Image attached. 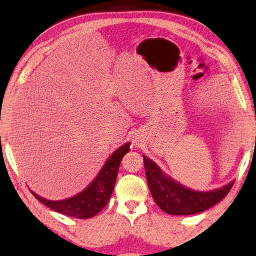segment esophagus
I'll list each match as a JSON object with an SVG mask.
<instances>
[{
  "label": "esophagus",
  "instance_id": "1",
  "mask_svg": "<svg viewBox=\"0 0 256 256\" xmlns=\"http://www.w3.org/2000/svg\"><path fill=\"white\" fill-rule=\"evenodd\" d=\"M132 143H134V145H140V138H137V137H134L132 138Z\"/></svg>",
  "mask_w": 256,
  "mask_h": 256
}]
</instances>
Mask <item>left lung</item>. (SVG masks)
Returning <instances> with one entry per match:
<instances>
[{
  "instance_id": "left-lung-1",
  "label": "left lung",
  "mask_w": 256,
  "mask_h": 256,
  "mask_svg": "<svg viewBox=\"0 0 256 256\" xmlns=\"http://www.w3.org/2000/svg\"><path fill=\"white\" fill-rule=\"evenodd\" d=\"M145 174L156 205L170 215H192L208 210L221 202L231 190L234 180L221 188L200 192L183 186L169 178L148 156H143Z\"/></svg>"
}]
</instances>
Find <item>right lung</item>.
Wrapping results in <instances>:
<instances>
[{
    "instance_id": "1",
    "label": "right lung",
    "mask_w": 256,
    "mask_h": 256,
    "mask_svg": "<svg viewBox=\"0 0 256 256\" xmlns=\"http://www.w3.org/2000/svg\"><path fill=\"white\" fill-rule=\"evenodd\" d=\"M129 145L130 143H126L113 152L103 168L100 169V172H98L96 178L84 191L72 196V198L54 202V200L42 198V196L34 194L33 191L32 194L46 207L60 214L76 218H94L108 202L110 196H111L113 188H114L121 159L124 158L126 153L129 152Z\"/></svg>"
}]
</instances>
